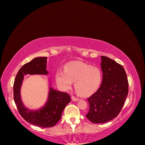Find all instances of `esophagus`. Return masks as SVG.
Returning <instances> with one entry per match:
<instances>
[{
  "mask_svg": "<svg viewBox=\"0 0 145 145\" xmlns=\"http://www.w3.org/2000/svg\"><path fill=\"white\" fill-rule=\"evenodd\" d=\"M71 99H72V100H73V101H75V102H77V101L79 100V99H78V98H76V97H74V96H72V97H71Z\"/></svg>",
  "mask_w": 145,
  "mask_h": 145,
  "instance_id": "34e87169",
  "label": "esophagus"
}]
</instances>
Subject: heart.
<instances>
[{
	"mask_svg": "<svg viewBox=\"0 0 145 145\" xmlns=\"http://www.w3.org/2000/svg\"><path fill=\"white\" fill-rule=\"evenodd\" d=\"M57 84L62 90L71 87L82 96H88L97 91L102 80V72L99 68L80 61L71 62L65 65V71L58 70L55 74Z\"/></svg>",
	"mask_w": 145,
	"mask_h": 145,
	"instance_id": "heart-1",
	"label": "heart"
}]
</instances>
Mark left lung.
<instances>
[{"label":"left lung","instance_id":"left-lung-1","mask_svg":"<svg viewBox=\"0 0 145 145\" xmlns=\"http://www.w3.org/2000/svg\"><path fill=\"white\" fill-rule=\"evenodd\" d=\"M102 84L88 99L86 117L94 123H104L116 118L123 106L128 94V81L123 67L107 57L101 56Z\"/></svg>","mask_w":145,"mask_h":145}]
</instances>
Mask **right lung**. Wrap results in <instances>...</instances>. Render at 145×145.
I'll list each match as a JSON object with an SVG mask.
<instances>
[{
    "label": "right lung",
    "instance_id": "add662e5",
    "mask_svg": "<svg viewBox=\"0 0 145 145\" xmlns=\"http://www.w3.org/2000/svg\"><path fill=\"white\" fill-rule=\"evenodd\" d=\"M47 57H39L25 64L17 72L13 86L14 99L17 109L24 119L34 125L49 128L54 126L61 118L65 106L70 102L71 97L64 92L52 88V82L48 78V93L47 100L42 106L32 109L25 106L21 97V87L25 76L48 75Z\"/></svg>",
    "mask_w": 145,
    "mask_h": 145
}]
</instances>
